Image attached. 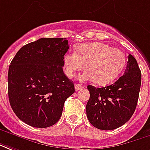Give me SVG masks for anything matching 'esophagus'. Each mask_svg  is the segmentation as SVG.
Instances as JSON below:
<instances>
[{
    "instance_id": "obj_1",
    "label": "esophagus",
    "mask_w": 150,
    "mask_h": 150,
    "mask_svg": "<svg viewBox=\"0 0 150 150\" xmlns=\"http://www.w3.org/2000/svg\"><path fill=\"white\" fill-rule=\"evenodd\" d=\"M75 90H81L82 88H83V86H81V85H79V84H75Z\"/></svg>"
}]
</instances>
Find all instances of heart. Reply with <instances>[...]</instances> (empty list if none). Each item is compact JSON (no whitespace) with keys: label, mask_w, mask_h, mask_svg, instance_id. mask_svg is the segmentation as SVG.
<instances>
[{"label":"heart","mask_w":150,"mask_h":150,"mask_svg":"<svg viewBox=\"0 0 150 150\" xmlns=\"http://www.w3.org/2000/svg\"><path fill=\"white\" fill-rule=\"evenodd\" d=\"M64 71L69 78L77 71L86 68L81 80L94 81L100 86L111 83L124 69L126 56L120 48L103 43H81L76 47V52H67L63 57Z\"/></svg>","instance_id":"obj_1"}]
</instances>
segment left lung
Returning <instances> with one entry per match:
<instances>
[{
	"label": "left lung",
	"mask_w": 150,
	"mask_h": 150,
	"mask_svg": "<svg viewBox=\"0 0 150 150\" xmlns=\"http://www.w3.org/2000/svg\"><path fill=\"white\" fill-rule=\"evenodd\" d=\"M141 82V70L129 54L125 72L114 84L101 88L89 85L86 115L90 124L101 130H113L127 123L136 110Z\"/></svg>",
	"instance_id": "obj_1"
}]
</instances>
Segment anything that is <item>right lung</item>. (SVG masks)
Returning <instances> with one entry per match:
<instances>
[{"instance_id": "add662e5", "label": "right lung", "mask_w": 150, "mask_h": 150, "mask_svg": "<svg viewBox=\"0 0 150 150\" xmlns=\"http://www.w3.org/2000/svg\"><path fill=\"white\" fill-rule=\"evenodd\" d=\"M63 38H41L21 47L10 63L8 95L18 117L35 128H47L60 120L74 85L63 72L69 48Z\"/></svg>"}]
</instances>
